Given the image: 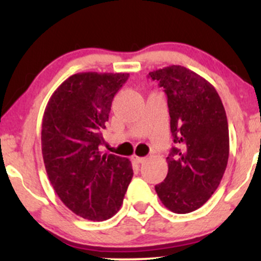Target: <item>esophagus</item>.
<instances>
[{"label": "esophagus", "mask_w": 261, "mask_h": 261, "mask_svg": "<svg viewBox=\"0 0 261 261\" xmlns=\"http://www.w3.org/2000/svg\"><path fill=\"white\" fill-rule=\"evenodd\" d=\"M133 160L136 162V163H143L146 161L145 157H139V155H133Z\"/></svg>", "instance_id": "obj_1"}]
</instances>
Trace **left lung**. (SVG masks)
I'll list each match as a JSON object with an SVG mask.
<instances>
[{
	"mask_svg": "<svg viewBox=\"0 0 261 261\" xmlns=\"http://www.w3.org/2000/svg\"><path fill=\"white\" fill-rule=\"evenodd\" d=\"M168 100L170 149L168 174L155 185L162 203L175 214H189L216 191L229 155V134L220 95L201 76L172 65L149 72Z\"/></svg>",
	"mask_w": 261,
	"mask_h": 261,
	"instance_id": "8db88e82",
	"label": "left lung"
}]
</instances>
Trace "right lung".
Instances as JSON below:
<instances>
[{
	"label": "right lung",
	"instance_id": "right-lung-1",
	"mask_svg": "<svg viewBox=\"0 0 261 261\" xmlns=\"http://www.w3.org/2000/svg\"><path fill=\"white\" fill-rule=\"evenodd\" d=\"M128 73L81 72L51 95L41 125L45 169L61 201L79 216L106 221L120 210L134 172L127 158L101 154V130Z\"/></svg>",
	"mask_w": 261,
	"mask_h": 261
}]
</instances>
